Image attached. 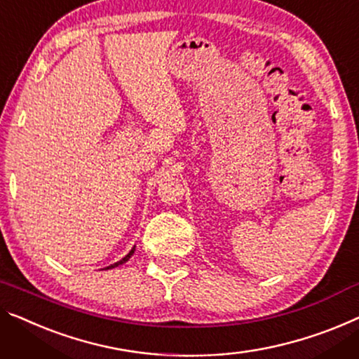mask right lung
<instances>
[{
    "label": "right lung",
    "instance_id": "obj_1",
    "mask_svg": "<svg viewBox=\"0 0 359 359\" xmlns=\"http://www.w3.org/2000/svg\"><path fill=\"white\" fill-rule=\"evenodd\" d=\"M133 253H135V247H133L130 251H128V253L124 256V258H122L121 261H117V263H114V264H111V266H108V267H106V269H112V267H117V266H121V264H124V263H127V261L128 259H130L132 258V256H133Z\"/></svg>",
    "mask_w": 359,
    "mask_h": 359
}]
</instances>
